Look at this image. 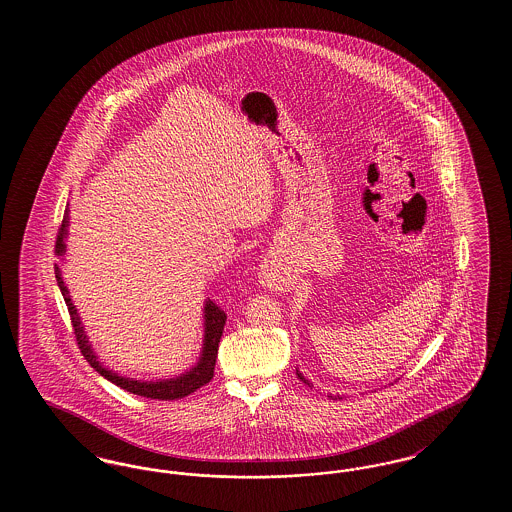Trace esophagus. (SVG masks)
<instances>
[{"label":"esophagus","instance_id":"obj_1","mask_svg":"<svg viewBox=\"0 0 512 512\" xmlns=\"http://www.w3.org/2000/svg\"><path fill=\"white\" fill-rule=\"evenodd\" d=\"M282 267H278V263L275 260H269V262L263 265L262 269V282L265 286L273 288V290H282L288 286V277L286 273L280 271Z\"/></svg>","mask_w":512,"mask_h":512}]
</instances>
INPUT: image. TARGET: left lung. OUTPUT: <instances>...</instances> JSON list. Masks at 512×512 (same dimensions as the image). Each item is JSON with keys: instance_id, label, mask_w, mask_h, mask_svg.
Here are the masks:
<instances>
[{"instance_id": "8db88e82", "label": "left lung", "mask_w": 512, "mask_h": 512, "mask_svg": "<svg viewBox=\"0 0 512 512\" xmlns=\"http://www.w3.org/2000/svg\"><path fill=\"white\" fill-rule=\"evenodd\" d=\"M297 378H299V380H301V381H305V383H307V385H310V383H308V381L305 380V376H303V374H301V372H299V370H297ZM310 387H312V385H310Z\"/></svg>"}]
</instances>
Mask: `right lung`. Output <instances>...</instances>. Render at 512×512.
Here are the masks:
<instances>
[{"label":"right lung","instance_id":"add662e5","mask_svg":"<svg viewBox=\"0 0 512 512\" xmlns=\"http://www.w3.org/2000/svg\"><path fill=\"white\" fill-rule=\"evenodd\" d=\"M67 226H69V211L65 213V217L61 220L58 237H56V254H58V256L65 254ZM54 273H56V280H58L61 295H63V299H65V303H67V308H69V314H71V323H73L74 336H76L78 348L82 351V355L86 357V361H88L89 365L93 366L106 380L112 381L114 385L125 389V391H129L132 395L146 396V398H153V400H177V398H185V396H189L190 393H194L196 389H200L202 385L211 381L213 372H215V363H217L220 336H222L224 323H226L224 310L217 307L211 299L205 301L204 348H202V357H200L198 365L194 366L189 372L181 374L179 378H172V380H132V378L117 376L116 372L104 368V366L97 361V355L91 350L88 336L84 333V327L80 325V316H78V312H76V308H74L71 295H69V290H67L65 282H63V277H61V271H59L58 265H54Z\"/></svg>","mask_w":512,"mask_h":512}]
</instances>
